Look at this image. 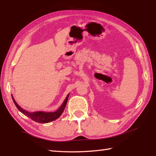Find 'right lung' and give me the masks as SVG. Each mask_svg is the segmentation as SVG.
<instances>
[{
    "instance_id": "right-lung-1",
    "label": "right lung",
    "mask_w": 156,
    "mask_h": 156,
    "mask_svg": "<svg viewBox=\"0 0 156 156\" xmlns=\"http://www.w3.org/2000/svg\"><path fill=\"white\" fill-rule=\"evenodd\" d=\"M68 97H69V94H68V96L66 97L65 99V101H64V102H63V104L61 105V107H59L57 111L55 112H45L43 111H37V112H28L27 111H25L21 107H19V105L16 103V101H15L14 98L12 97V98L16 108H17L19 110V111H21L23 114L27 116L29 118H30L33 121H34L35 122H41V123H47V122L54 121L55 119H57L58 118L60 117L61 115L62 114V112L64 111V108L66 106V103H67V101H68Z\"/></svg>"
}]
</instances>
